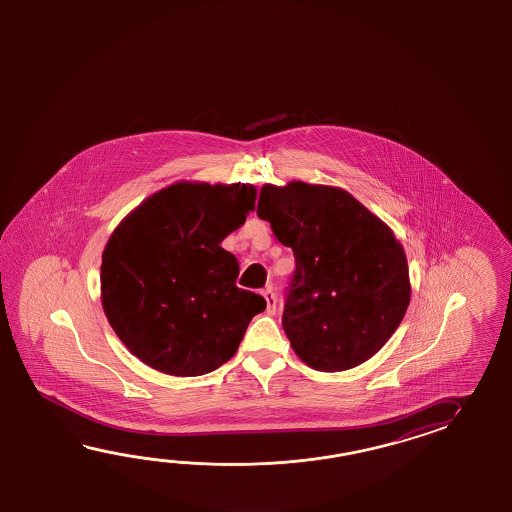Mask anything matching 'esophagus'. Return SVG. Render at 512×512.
Returning <instances> with one entry per match:
<instances>
[{
	"label": "esophagus",
	"instance_id": "esophagus-1",
	"mask_svg": "<svg viewBox=\"0 0 512 512\" xmlns=\"http://www.w3.org/2000/svg\"><path fill=\"white\" fill-rule=\"evenodd\" d=\"M263 298H265V302H267V313L274 315V313H276V296L272 293L271 287H267V289L263 291Z\"/></svg>",
	"mask_w": 512,
	"mask_h": 512
}]
</instances>
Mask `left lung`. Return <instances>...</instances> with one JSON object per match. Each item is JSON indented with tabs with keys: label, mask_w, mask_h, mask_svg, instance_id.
I'll list each match as a JSON object with an SVG mask.
<instances>
[{
	"label": "left lung",
	"mask_w": 512,
	"mask_h": 512,
	"mask_svg": "<svg viewBox=\"0 0 512 512\" xmlns=\"http://www.w3.org/2000/svg\"><path fill=\"white\" fill-rule=\"evenodd\" d=\"M258 218L293 249L283 329L298 359L318 371L351 370L371 359L412 296L393 230L348 190L304 181L261 186Z\"/></svg>",
	"instance_id": "obj_1"
}]
</instances>
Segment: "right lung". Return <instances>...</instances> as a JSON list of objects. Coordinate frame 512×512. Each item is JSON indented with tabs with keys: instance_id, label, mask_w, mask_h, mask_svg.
<instances>
[{
	"instance_id": "1",
	"label": "right lung",
	"mask_w": 512,
	"mask_h": 512,
	"mask_svg": "<svg viewBox=\"0 0 512 512\" xmlns=\"http://www.w3.org/2000/svg\"><path fill=\"white\" fill-rule=\"evenodd\" d=\"M256 188L177 181L146 197L102 252L100 300L122 344L153 370L197 377L238 351L260 294L236 287L221 247L254 210Z\"/></svg>"
}]
</instances>
